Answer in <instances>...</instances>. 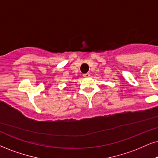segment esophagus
<instances>
[{"label": "esophagus", "instance_id": "obj_1", "mask_svg": "<svg viewBox=\"0 0 158 158\" xmlns=\"http://www.w3.org/2000/svg\"><path fill=\"white\" fill-rule=\"evenodd\" d=\"M83 77H89V76H90V74L89 73H85V74H83Z\"/></svg>", "mask_w": 158, "mask_h": 158}]
</instances>
